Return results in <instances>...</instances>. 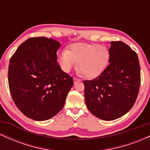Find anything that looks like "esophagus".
I'll list each match as a JSON object with an SVG mask.
<instances>
[{"label":"esophagus","instance_id":"34e87169","mask_svg":"<svg viewBox=\"0 0 150 150\" xmlns=\"http://www.w3.org/2000/svg\"><path fill=\"white\" fill-rule=\"evenodd\" d=\"M73 81H74V84H76L77 82H80V80L79 78H77V77H73Z\"/></svg>","mask_w":150,"mask_h":150}]
</instances>
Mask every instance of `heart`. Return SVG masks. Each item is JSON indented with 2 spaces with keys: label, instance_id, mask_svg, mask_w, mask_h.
Segmentation results:
<instances>
[{
  "label": "heart",
  "instance_id": "b5f03b06",
  "mask_svg": "<svg viewBox=\"0 0 150 150\" xmlns=\"http://www.w3.org/2000/svg\"><path fill=\"white\" fill-rule=\"evenodd\" d=\"M110 59L109 50L105 46L89 43H74L68 51L64 50L58 55V63L65 72L76 66L87 78L99 76L106 69Z\"/></svg>",
  "mask_w": 150,
  "mask_h": 150
}]
</instances>
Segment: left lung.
Listing matches in <instances>:
<instances>
[{
	"label": "left lung",
	"instance_id": "obj_1",
	"mask_svg": "<svg viewBox=\"0 0 150 150\" xmlns=\"http://www.w3.org/2000/svg\"><path fill=\"white\" fill-rule=\"evenodd\" d=\"M109 65L92 80H84L87 107L101 120H112L128 113L140 85L138 57L122 42H111Z\"/></svg>",
	"mask_w": 150,
	"mask_h": 150
}]
</instances>
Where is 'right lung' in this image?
<instances>
[{
    "mask_svg": "<svg viewBox=\"0 0 150 150\" xmlns=\"http://www.w3.org/2000/svg\"><path fill=\"white\" fill-rule=\"evenodd\" d=\"M60 46L53 39L32 37L10 60V94L18 109L31 119L41 121L56 116L73 85V77L58 64Z\"/></svg>",
    "mask_w": 150,
    "mask_h": 150,
    "instance_id": "1",
    "label": "right lung"
}]
</instances>
